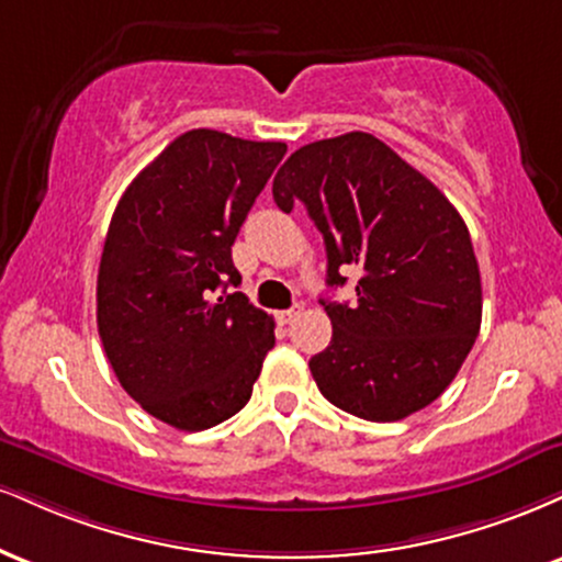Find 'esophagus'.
Wrapping results in <instances>:
<instances>
[{
    "mask_svg": "<svg viewBox=\"0 0 562 562\" xmlns=\"http://www.w3.org/2000/svg\"><path fill=\"white\" fill-rule=\"evenodd\" d=\"M299 311H301V306H293V308H288V311H277V322L290 324V322L295 319V316H299Z\"/></svg>",
    "mask_w": 562,
    "mask_h": 562,
    "instance_id": "obj_1",
    "label": "esophagus"
}]
</instances>
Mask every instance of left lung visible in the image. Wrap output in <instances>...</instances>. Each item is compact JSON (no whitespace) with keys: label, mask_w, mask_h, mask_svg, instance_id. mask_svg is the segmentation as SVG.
I'll return each instance as SVG.
<instances>
[{"label":"left lung","mask_w":562,"mask_h":562,"mask_svg":"<svg viewBox=\"0 0 562 562\" xmlns=\"http://www.w3.org/2000/svg\"><path fill=\"white\" fill-rule=\"evenodd\" d=\"M282 212L306 206L327 285L356 267V303L322 301L329 346L308 361L322 395L367 422H401L456 380L482 327L471 235L435 182L371 133L314 140L274 175Z\"/></svg>","instance_id":"1"}]
</instances>
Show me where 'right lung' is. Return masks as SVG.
<instances>
[{"label":"right lung","instance_id":"right-lung-1","mask_svg":"<svg viewBox=\"0 0 562 562\" xmlns=\"http://www.w3.org/2000/svg\"><path fill=\"white\" fill-rule=\"evenodd\" d=\"M285 151L188 131L112 214L97 280L101 346L127 395L180 431L238 414L274 346L272 316L233 290V243Z\"/></svg>","mask_w":562,"mask_h":562}]
</instances>
